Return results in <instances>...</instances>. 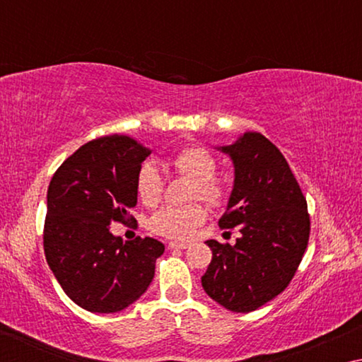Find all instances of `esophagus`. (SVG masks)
Returning <instances> with one entry per match:
<instances>
[{"mask_svg": "<svg viewBox=\"0 0 362 362\" xmlns=\"http://www.w3.org/2000/svg\"><path fill=\"white\" fill-rule=\"evenodd\" d=\"M169 249H188L189 244L188 243H177V241H170L168 244Z\"/></svg>", "mask_w": 362, "mask_h": 362, "instance_id": "1", "label": "esophagus"}]
</instances>
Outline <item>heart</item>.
<instances>
[{
	"instance_id": "heart-1",
	"label": "heart",
	"mask_w": 362,
	"mask_h": 362,
	"mask_svg": "<svg viewBox=\"0 0 362 362\" xmlns=\"http://www.w3.org/2000/svg\"><path fill=\"white\" fill-rule=\"evenodd\" d=\"M170 166L179 175L194 182L192 198L203 199L206 204L220 207L228 199V187L216 179L218 164L216 156L203 146H188L177 153ZM140 201L145 206H155L163 196L164 180L156 164L145 163L136 180ZM206 220V209L201 204L187 207H164L150 220V228L159 236L170 240H188Z\"/></svg>"
}]
</instances>
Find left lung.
I'll list each match as a JSON object with an SVG mask.
<instances>
[{
  "label": "left lung",
  "mask_w": 362,
  "mask_h": 362,
  "mask_svg": "<svg viewBox=\"0 0 362 362\" xmlns=\"http://www.w3.org/2000/svg\"><path fill=\"white\" fill-rule=\"evenodd\" d=\"M235 166V183L220 228L240 226L235 246L206 241L212 260L201 284L235 313L260 308L291 283L310 238L306 199L276 146L260 132H244L218 146Z\"/></svg>",
  "instance_id": "obj_1"
}]
</instances>
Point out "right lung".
I'll use <instances>...</instances> for the list:
<instances>
[{
	"mask_svg": "<svg viewBox=\"0 0 362 362\" xmlns=\"http://www.w3.org/2000/svg\"><path fill=\"white\" fill-rule=\"evenodd\" d=\"M151 150L127 136L100 137L66 158L47 188L45 254L64 292L93 313L136 302L155 276L164 244L137 236L122 243L110 223L136 218V180Z\"/></svg>",
	"mask_w": 362,
	"mask_h": 362,
	"instance_id": "1",
	"label": "right lung"
}]
</instances>
